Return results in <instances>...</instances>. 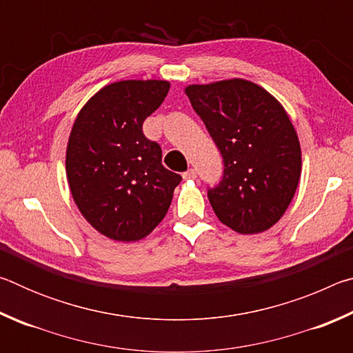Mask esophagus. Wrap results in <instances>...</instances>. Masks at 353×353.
Masks as SVG:
<instances>
[{
	"label": "esophagus",
	"instance_id": "1",
	"mask_svg": "<svg viewBox=\"0 0 353 353\" xmlns=\"http://www.w3.org/2000/svg\"><path fill=\"white\" fill-rule=\"evenodd\" d=\"M182 177L185 179V181H190V179H196V171L193 168L188 170V171H185L183 174H182Z\"/></svg>",
	"mask_w": 353,
	"mask_h": 353
}]
</instances>
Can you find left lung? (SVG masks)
Returning <instances> with one entry per match:
<instances>
[{"mask_svg": "<svg viewBox=\"0 0 353 353\" xmlns=\"http://www.w3.org/2000/svg\"><path fill=\"white\" fill-rule=\"evenodd\" d=\"M185 93L224 159L223 181L208 190L214 214L241 235L271 229L294 198L302 171L288 113L270 92L240 77L193 83Z\"/></svg>", "mask_w": 353, "mask_h": 353, "instance_id": "8db88e82", "label": "left lung"}]
</instances>
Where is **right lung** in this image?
I'll use <instances>...</instances> for the list:
<instances>
[{
    "label": "right lung",
    "instance_id": "right-lung-1",
    "mask_svg": "<svg viewBox=\"0 0 353 353\" xmlns=\"http://www.w3.org/2000/svg\"><path fill=\"white\" fill-rule=\"evenodd\" d=\"M168 81H118L101 88L77 113L65 170L82 216L99 234L132 243L148 236L168 212L182 177L162 165V149L143 134Z\"/></svg>",
    "mask_w": 353,
    "mask_h": 353
}]
</instances>
